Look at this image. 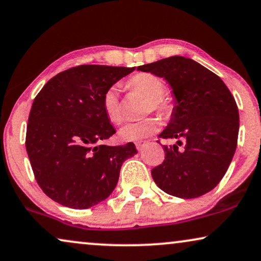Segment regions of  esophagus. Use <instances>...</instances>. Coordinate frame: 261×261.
<instances>
[{
  "mask_svg": "<svg viewBox=\"0 0 261 261\" xmlns=\"http://www.w3.org/2000/svg\"><path fill=\"white\" fill-rule=\"evenodd\" d=\"M145 144H147V142H145V141H138V142H136V148H137V150L141 151L142 149H143V147H144Z\"/></svg>",
  "mask_w": 261,
  "mask_h": 261,
  "instance_id": "1",
  "label": "esophagus"
}]
</instances>
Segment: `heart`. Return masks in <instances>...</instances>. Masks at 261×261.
Wrapping results in <instances>:
<instances>
[{
	"mask_svg": "<svg viewBox=\"0 0 261 261\" xmlns=\"http://www.w3.org/2000/svg\"><path fill=\"white\" fill-rule=\"evenodd\" d=\"M127 87L134 92H137L143 98L148 99L145 112L166 113L168 103L163 99L165 85L158 76L142 72L135 75L127 81ZM102 110L111 123L119 124L123 116L119 102V89L116 86L110 87L102 96ZM159 128V120L156 118H147L136 123H127L119 130V137L124 142H135L151 136Z\"/></svg>",
	"mask_w": 261,
	"mask_h": 261,
	"instance_id": "b5f03b06",
	"label": "heart"
}]
</instances>
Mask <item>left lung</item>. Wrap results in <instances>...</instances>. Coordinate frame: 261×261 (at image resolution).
I'll return each mask as SVG.
<instances>
[{"label": "left lung", "mask_w": 261, "mask_h": 261, "mask_svg": "<svg viewBox=\"0 0 261 261\" xmlns=\"http://www.w3.org/2000/svg\"><path fill=\"white\" fill-rule=\"evenodd\" d=\"M137 70L165 79L174 98L171 119L159 137L176 143L163 145L165 161L151 169L152 179L171 196H203L221 181L236 150L240 119L230 90L216 74L182 56Z\"/></svg>", "instance_id": "1"}]
</instances>
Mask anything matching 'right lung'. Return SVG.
I'll return each mask as SVG.
<instances>
[{
  "label": "right lung",
  "mask_w": 261,
  "mask_h": 261,
  "mask_svg": "<svg viewBox=\"0 0 261 261\" xmlns=\"http://www.w3.org/2000/svg\"><path fill=\"white\" fill-rule=\"evenodd\" d=\"M135 69L79 65L52 77L36 96L26 150L38 185L52 200L88 209L116 189L121 165L137 150L131 142L102 144L116 134L102 110V96Z\"/></svg>",
  "instance_id": "right-lung-1"
}]
</instances>
